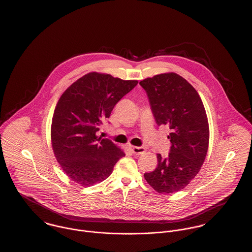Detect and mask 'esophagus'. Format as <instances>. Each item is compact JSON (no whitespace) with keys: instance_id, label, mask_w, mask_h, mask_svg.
Instances as JSON below:
<instances>
[{"instance_id":"34e87169","label":"esophagus","mask_w":252,"mask_h":252,"mask_svg":"<svg viewBox=\"0 0 252 252\" xmlns=\"http://www.w3.org/2000/svg\"><path fill=\"white\" fill-rule=\"evenodd\" d=\"M128 148H129V150L131 151L133 154H135V155H142V154H144V152H145V148L143 147V146H133V145H129L128 146Z\"/></svg>"}]
</instances>
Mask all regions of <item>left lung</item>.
<instances>
[{"label": "left lung", "mask_w": 252, "mask_h": 252, "mask_svg": "<svg viewBox=\"0 0 252 252\" xmlns=\"http://www.w3.org/2000/svg\"><path fill=\"white\" fill-rule=\"evenodd\" d=\"M158 126L170 128L167 158L158 154V166L144 179L157 192L173 193L185 188L199 172L209 146V124L201 98L186 79L175 72L140 82Z\"/></svg>", "instance_id": "1"}]
</instances>
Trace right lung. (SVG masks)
Here are the masks:
<instances>
[{
  "label": "right lung",
  "instance_id": "1",
  "mask_svg": "<svg viewBox=\"0 0 252 252\" xmlns=\"http://www.w3.org/2000/svg\"><path fill=\"white\" fill-rule=\"evenodd\" d=\"M138 84L110 74L89 72L60 96L54 112L51 140L64 173L89 187L108 179L123 150L108 139L96 136L115 105Z\"/></svg>",
  "mask_w": 252,
  "mask_h": 252
}]
</instances>
